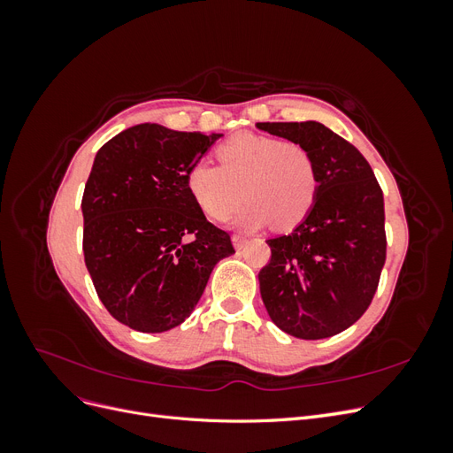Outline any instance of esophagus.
I'll return each instance as SVG.
<instances>
[{"label": "esophagus", "mask_w": 453, "mask_h": 453, "mask_svg": "<svg viewBox=\"0 0 453 453\" xmlns=\"http://www.w3.org/2000/svg\"><path fill=\"white\" fill-rule=\"evenodd\" d=\"M232 242H234V245H236V250H242L243 245H245V242H248V238L245 236H242V234H234L232 236Z\"/></svg>", "instance_id": "34e87169"}]
</instances>
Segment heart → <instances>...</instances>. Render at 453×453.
I'll list each match as a JSON object with an SVG mask.
<instances>
[{
  "instance_id": "1",
  "label": "heart",
  "mask_w": 453,
  "mask_h": 453,
  "mask_svg": "<svg viewBox=\"0 0 453 453\" xmlns=\"http://www.w3.org/2000/svg\"><path fill=\"white\" fill-rule=\"evenodd\" d=\"M217 160L219 166L198 160L187 172L190 196L215 221L228 219L245 196L238 225L255 228L272 219L278 228H293L318 196V166L298 142L238 134L217 147Z\"/></svg>"
}]
</instances>
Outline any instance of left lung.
Here are the masks:
<instances>
[{"label": "left lung", "instance_id": "left-lung-1", "mask_svg": "<svg viewBox=\"0 0 453 453\" xmlns=\"http://www.w3.org/2000/svg\"><path fill=\"white\" fill-rule=\"evenodd\" d=\"M257 128L308 147L319 180L304 221L268 240L260 296L283 333L334 336L366 311L386 265L381 187L359 150L321 122H257Z\"/></svg>", "mask_w": 453, "mask_h": 453}]
</instances>
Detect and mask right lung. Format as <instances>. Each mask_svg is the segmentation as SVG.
I'll list each match as a JSON object with an SVG mask.
<instances>
[{
  "label": "right lung",
  "mask_w": 453,
  "mask_h": 453,
  "mask_svg": "<svg viewBox=\"0 0 453 453\" xmlns=\"http://www.w3.org/2000/svg\"><path fill=\"white\" fill-rule=\"evenodd\" d=\"M217 138L145 122L94 158L81 202L85 265L107 311L134 331L181 325L213 266L234 253L187 188L188 168Z\"/></svg>",
  "instance_id": "obj_1"
}]
</instances>
